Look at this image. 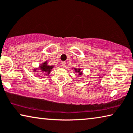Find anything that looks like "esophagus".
I'll use <instances>...</instances> for the list:
<instances>
[{
    "label": "esophagus",
    "instance_id": "obj_1",
    "mask_svg": "<svg viewBox=\"0 0 133 133\" xmlns=\"http://www.w3.org/2000/svg\"><path fill=\"white\" fill-rule=\"evenodd\" d=\"M66 62H62V66L63 68H65V66H66Z\"/></svg>",
    "mask_w": 133,
    "mask_h": 133
}]
</instances>
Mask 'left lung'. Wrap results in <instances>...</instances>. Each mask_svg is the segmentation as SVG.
<instances>
[{
  "instance_id": "left-lung-1",
  "label": "left lung",
  "mask_w": 133,
  "mask_h": 133,
  "mask_svg": "<svg viewBox=\"0 0 133 133\" xmlns=\"http://www.w3.org/2000/svg\"><path fill=\"white\" fill-rule=\"evenodd\" d=\"M74 70H76V72H79V71H80V70H79V69H78V70H77V69H76V68H75V69H74ZM81 72H80V74H81Z\"/></svg>"
}]
</instances>
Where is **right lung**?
I'll return each instance as SVG.
<instances>
[{
    "label": "right lung",
    "instance_id": "right-lung-1",
    "mask_svg": "<svg viewBox=\"0 0 133 133\" xmlns=\"http://www.w3.org/2000/svg\"><path fill=\"white\" fill-rule=\"evenodd\" d=\"M53 66H48L47 65V63H44L43 65H42L40 66V68L43 71H45V72H50L51 69L53 68Z\"/></svg>",
    "mask_w": 133,
    "mask_h": 133
}]
</instances>
